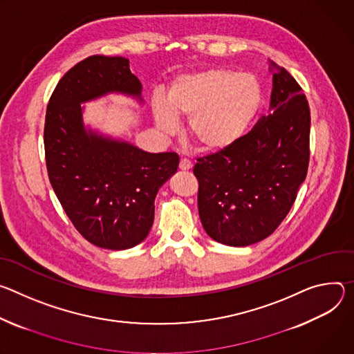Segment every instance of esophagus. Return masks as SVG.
Wrapping results in <instances>:
<instances>
[{"mask_svg":"<svg viewBox=\"0 0 354 354\" xmlns=\"http://www.w3.org/2000/svg\"><path fill=\"white\" fill-rule=\"evenodd\" d=\"M180 170H183V171H187V170H189L191 167H192V163L188 160V159H181L180 160Z\"/></svg>","mask_w":354,"mask_h":354,"instance_id":"esophagus-1","label":"esophagus"}]
</instances>
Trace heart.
<instances>
[{"label":"heart","instance_id":"1","mask_svg":"<svg viewBox=\"0 0 354 354\" xmlns=\"http://www.w3.org/2000/svg\"><path fill=\"white\" fill-rule=\"evenodd\" d=\"M263 101L261 87L250 74L229 68H208L178 75L166 100L153 102L157 129L170 136L180 120L187 135L205 151H221L249 131Z\"/></svg>","mask_w":354,"mask_h":354}]
</instances>
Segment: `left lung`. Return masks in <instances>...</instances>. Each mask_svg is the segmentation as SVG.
Returning a JSON list of instances; mask_svg holds the SVG:
<instances>
[{"instance_id":"1","label":"left lung","mask_w":354,"mask_h":354,"mask_svg":"<svg viewBox=\"0 0 354 354\" xmlns=\"http://www.w3.org/2000/svg\"><path fill=\"white\" fill-rule=\"evenodd\" d=\"M270 108L233 146L197 159L198 212L214 241L242 248L277 229L290 212L309 162L310 113L295 78L270 62Z\"/></svg>"}]
</instances>
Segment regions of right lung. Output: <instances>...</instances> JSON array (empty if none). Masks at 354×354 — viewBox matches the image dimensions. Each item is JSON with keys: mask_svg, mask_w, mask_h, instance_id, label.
<instances>
[{"mask_svg": "<svg viewBox=\"0 0 354 354\" xmlns=\"http://www.w3.org/2000/svg\"><path fill=\"white\" fill-rule=\"evenodd\" d=\"M108 94L143 104L128 59L91 56L60 78L46 109V167L75 229L98 248L125 250L147 238L157 191L177 171L180 157L149 153L87 127L82 104Z\"/></svg>", "mask_w": 354, "mask_h": 354, "instance_id": "add662e5", "label": "right lung"}]
</instances>
